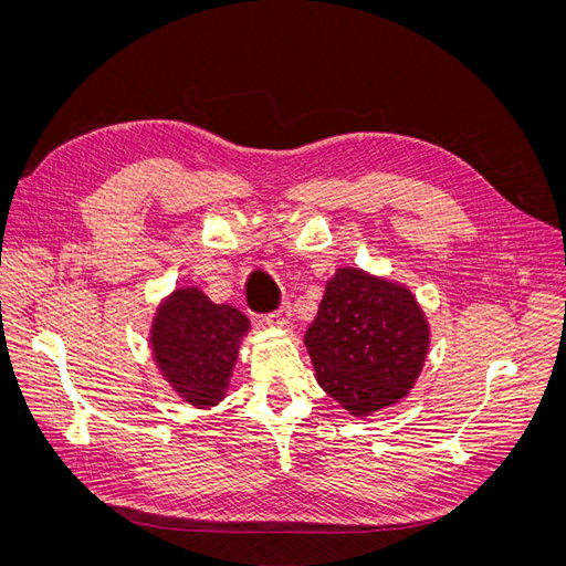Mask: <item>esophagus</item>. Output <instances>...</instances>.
<instances>
[{
	"label": "esophagus",
	"mask_w": 566,
	"mask_h": 566,
	"mask_svg": "<svg viewBox=\"0 0 566 566\" xmlns=\"http://www.w3.org/2000/svg\"><path fill=\"white\" fill-rule=\"evenodd\" d=\"M291 316H293L291 304H282L275 314L266 316V323H269L271 327H275V329H286V327L291 325Z\"/></svg>",
	"instance_id": "obj_1"
}]
</instances>
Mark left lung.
Wrapping results in <instances>:
<instances>
[{
	"mask_svg": "<svg viewBox=\"0 0 566 566\" xmlns=\"http://www.w3.org/2000/svg\"><path fill=\"white\" fill-rule=\"evenodd\" d=\"M304 347L321 388L349 416L368 418L413 390L431 327L408 286L340 266L325 284Z\"/></svg>",
	"mask_w": 566,
	"mask_h": 566,
	"instance_id": "left-lung-1",
	"label": "left lung"
}]
</instances>
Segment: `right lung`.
I'll use <instances>...</instances> for the list:
<instances>
[{
    "instance_id": "1",
    "label": "right lung",
    "mask_w": 566,
    "mask_h": 566,
    "mask_svg": "<svg viewBox=\"0 0 566 566\" xmlns=\"http://www.w3.org/2000/svg\"><path fill=\"white\" fill-rule=\"evenodd\" d=\"M250 321L198 286H176L150 321L148 343L163 379L189 406L208 410L226 399Z\"/></svg>"
}]
</instances>
